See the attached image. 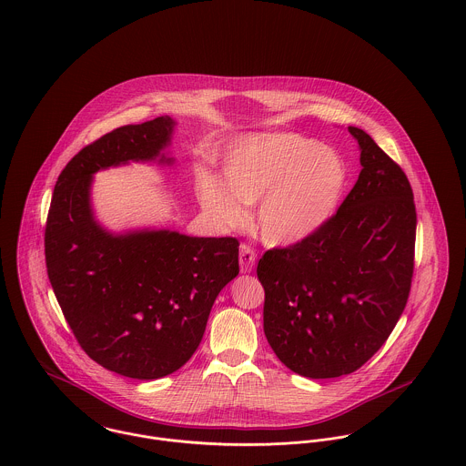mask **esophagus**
<instances>
[{
  "label": "esophagus",
  "mask_w": 466,
  "mask_h": 466,
  "mask_svg": "<svg viewBox=\"0 0 466 466\" xmlns=\"http://www.w3.org/2000/svg\"><path fill=\"white\" fill-rule=\"evenodd\" d=\"M255 260H257V253L253 251V248L248 246V244H242L240 246V255H238L240 270L242 272H251L255 268Z\"/></svg>",
  "instance_id": "34e87169"
}]
</instances>
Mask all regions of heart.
<instances>
[{"instance_id": "obj_1", "label": "heart", "mask_w": 466, "mask_h": 466, "mask_svg": "<svg viewBox=\"0 0 466 466\" xmlns=\"http://www.w3.org/2000/svg\"><path fill=\"white\" fill-rule=\"evenodd\" d=\"M224 185L199 176L202 206L222 224L240 226L239 204H253L255 228L267 246H292L318 233L332 217L344 185L339 154L294 133L251 136L222 161Z\"/></svg>"}]
</instances>
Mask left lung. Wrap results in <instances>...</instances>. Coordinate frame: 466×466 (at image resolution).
I'll return each instance as SVG.
<instances>
[{"mask_svg":"<svg viewBox=\"0 0 466 466\" xmlns=\"http://www.w3.org/2000/svg\"><path fill=\"white\" fill-rule=\"evenodd\" d=\"M348 131L362 165L351 192L318 233L268 249L257 267L267 340L309 379L350 375L380 350L407 305L414 270L410 183L370 134Z\"/></svg>","mask_w":466,"mask_h":466,"instance_id":"8db88e82","label":"left lung"}]
</instances>
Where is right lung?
Wrapping results in <instances>:
<instances>
[{"mask_svg":"<svg viewBox=\"0 0 466 466\" xmlns=\"http://www.w3.org/2000/svg\"><path fill=\"white\" fill-rule=\"evenodd\" d=\"M174 126L159 116L86 145L56 183L45 229L48 278L80 348L106 370L137 380L187 364L215 298L238 274L240 244L233 237L167 229L113 235L93 218V174L159 157Z\"/></svg>","mask_w":466,"mask_h":466,"instance_id":"obj_1","label":"right lung"}]
</instances>
